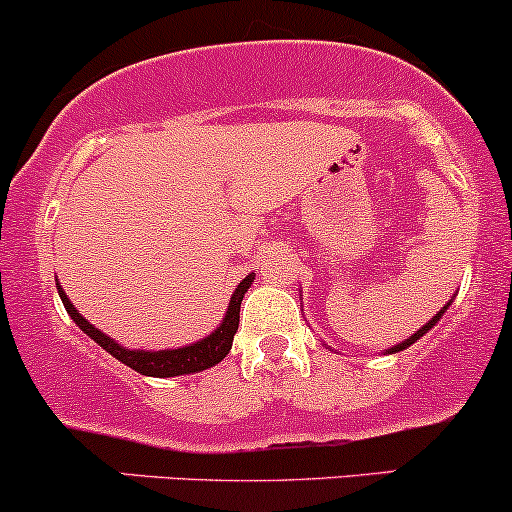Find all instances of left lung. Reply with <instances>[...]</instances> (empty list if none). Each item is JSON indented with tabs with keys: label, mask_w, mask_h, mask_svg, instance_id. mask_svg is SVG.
Returning <instances> with one entry per match:
<instances>
[{
	"label": "left lung",
	"mask_w": 512,
	"mask_h": 512,
	"mask_svg": "<svg viewBox=\"0 0 512 512\" xmlns=\"http://www.w3.org/2000/svg\"><path fill=\"white\" fill-rule=\"evenodd\" d=\"M450 304H452V300H450V302H447V304H445V307H440V312H438V314H435V317H433V319H430L426 326H421V329H418L416 333H413V336H409V338H406V341H401V343H399V346H392V348H387V353H399V350H406V348H409V346H411V343H416V341H418V338H421V336H426V333H428L430 329H433V326H435V324H438V321L442 319V314H445V312H447V307H450Z\"/></svg>",
	"instance_id": "1"
}]
</instances>
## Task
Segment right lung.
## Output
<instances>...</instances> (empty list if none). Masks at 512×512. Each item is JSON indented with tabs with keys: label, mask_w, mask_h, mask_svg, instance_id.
<instances>
[{
	"label": "right lung",
	"mask_w": 512,
	"mask_h": 512,
	"mask_svg": "<svg viewBox=\"0 0 512 512\" xmlns=\"http://www.w3.org/2000/svg\"><path fill=\"white\" fill-rule=\"evenodd\" d=\"M256 273H249L244 280L237 285V290L232 292L229 297V307L225 319L222 324L217 326L210 336L200 338V341L188 343L183 348H164V350H140V348H125L120 346L116 338L106 336V333L96 329L89 319H84L82 314L77 312V307L70 302L67 292L62 290V285L57 283V292H60V300L65 304L67 314H70L74 324L82 329L86 336L94 338L99 346L111 353L113 358L120 360L123 365L132 367L135 372L147 377H179V375H193V372H203L208 367L217 365L222 358H227V353L232 350V341H234V333L239 329V307L241 300H244L246 290L254 285Z\"/></svg>",
	"instance_id": "obj_1"
}]
</instances>
